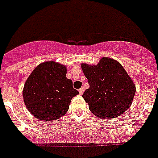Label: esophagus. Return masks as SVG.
<instances>
[{"label": "esophagus", "instance_id": "34e87169", "mask_svg": "<svg viewBox=\"0 0 158 158\" xmlns=\"http://www.w3.org/2000/svg\"><path fill=\"white\" fill-rule=\"evenodd\" d=\"M84 88H81L80 89H79V94H80V95H82V94H84Z\"/></svg>", "mask_w": 158, "mask_h": 158}]
</instances>
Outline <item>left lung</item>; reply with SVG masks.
Here are the masks:
<instances>
[{
    "label": "left lung",
    "mask_w": 158,
    "mask_h": 158,
    "mask_svg": "<svg viewBox=\"0 0 158 158\" xmlns=\"http://www.w3.org/2000/svg\"><path fill=\"white\" fill-rule=\"evenodd\" d=\"M81 68L90 86L83 98L92 113L101 119H112L130 107L136 89L120 62L102 57L98 64L82 63Z\"/></svg>",
    "instance_id": "left-lung-1"
}]
</instances>
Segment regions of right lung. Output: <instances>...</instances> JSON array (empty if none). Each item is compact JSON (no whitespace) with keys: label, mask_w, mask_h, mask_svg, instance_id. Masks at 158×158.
Segmentation results:
<instances>
[{"label":"right lung","mask_w":158,"mask_h":158,"mask_svg":"<svg viewBox=\"0 0 158 158\" xmlns=\"http://www.w3.org/2000/svg\"><path fill=\"white\" fill-rule=\"evenodd\" d=\"M65 65L49 60L41 63L26 80L23 98L27 109L37 119L56 120L65 114L71 99L79 94L66 78Z\"/></svg>","instance_id":"add662e5"}]
</instances>
